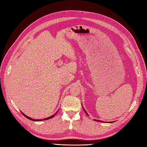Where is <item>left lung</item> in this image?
I'll list each match as a JSON object with an SVG mask.
<instances>
[{
    "instance_id": "left-lung-1",
    "label": "left lung",
    "mask_w": 147,
    "mask_h": 147,
    "mask_svg": "<svg viewBox=\"0 0 147 147\" xmlns=\"http://www.w3.org/2000/svg\"><path fill=\"white\" fill-rule=\"evenodd\" d=\"M83 110H84V111H85V113H86V115H88V114H87V113H86V111H85V109H83ZM94 120H95V121H99V122H102V121H99V120H96V119H94Z\"/></svg>"
}]
</instances>
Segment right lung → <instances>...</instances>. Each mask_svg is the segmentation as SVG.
I'll use <instances>...</instances> for the list:
<instances>
[{
	"mask_svg": "<svg viewBox=\"0 0 147 147\" xmlns=\"http://www.w3.org/2000/svg\"><path fill=\"white\" fill-rule=\"evenodd\" d=\"M58 112V111H57ZM57 112H56V113L54 114V115H55L57 113ZM22 114H23V115H24V117H26V118H28V119H30V120H32V121H42V120H47V119H51V118H52V117H54V115H52L51 117H47V118H45V119H32V118H30V117H28V116H26V115H25V114H24L23 112H21Z\"/></svg>",
	"mask_w": 147,
	"mask_h": 147,
	"instance_id": "obj_1",
	"label": "right lung"
}]
</instances>
